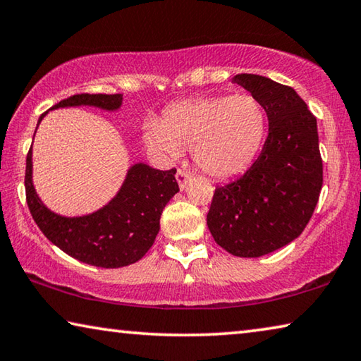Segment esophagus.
<instances>
[{
  "mask_svg": "<svg viewBox=\"0 0 361 361\" xmlns=\"http://www.w3.org/2000/svg\"><path fill=\"white\" fill-rule=\"evenodd\" d=\"M188 178H190V173H188L186 170L178 169V171H176V181H178L180 190H185V186H186V183H188Z\"/></svg>",
  "mask_w": 361,
  "mask_h": 361,
  "instance_id": "obj_1",
  "label": "esophagus"
}]
</instances>
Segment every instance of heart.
Returning a JSON list of instances; mask_svg holds the SVG:
<instances>
[{
  "label": "heart",
  "mask_w": 361,
  "mask_h": 361,
  "mask_svg": "<svg viewBox=\"0 0 361 361\" xmlns=\"http://www.w3.org/2000/svg\"><path fill=\"white\" fill-rule=\"evenodd\" d=\"M267 123L265 109L254 96H212L175 102L164 120H147L145 135L165 160L192 147L199 169L215 178H230L254 162Z\"/></svg>",
  "instance_id": "b5f03b06"
}]
</instances>
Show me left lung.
I'll return each instance as SVG.
<instances>
[{
	"label": "left lung",
	"mask_w": 361,
	"mask_h": 361,
	"mask_svg": "<svg viewBox=\"0 0 361 361\" xmlns=\"http://www.w3.org/2000/svg\"><path fill=\"white\" fill-rule=\"evenodd\" d=\"M233 82L262 102L268 136L244 175L216 188L207 226L226 252L260 257L300 236L317 207L323 186L317 118L290 87L254 73Z\"/></svg>",
	"instance_id": "obj_1"
}]
</instances>
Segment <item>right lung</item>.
<instances>
[{"label": "right lung", "instance_id": "add662e5", "mask_svg": "<svg viewBox=\"0 0 361 361\" xmlns=\"http://www.w3.org/2000/svg\"><path fill=\"white\" fill-rule=\"evenodd\" d=\"M122 94H73L57 107L94 106L116 111ZM48 112L42 114L38 123ZM176 169L156 170L136 164L116 197L94 214L67 219L48 210L39 201L32 183V147L27 154L25 196L28 210L51 243L67 255L101 268H120L142 259L159 233L162 210L180 191Z\"/></svg>", "mask_w": 361, "mask_h": 361}]
</instances>
